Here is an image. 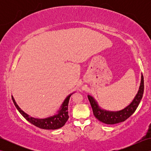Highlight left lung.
Wrapping results in <instances>:
<instances>
[{
	"label": "left lung",
	"mask_w": 151,
	"mask_h": 151,
	"mask_svg": "<svg viewBox=\"0 0 151 151\" xmlns=\"http://www.w3.org/2000/svg\"><path fill=\"white\" fill-rule=\"evenodd\" d=\"M144 91V80L143 76L142 75V79H141V84L138 92L136 94V97L133 99L132 102L124 109L119 111H111L103 110L99 107L97 101L95 99L90 95H88V99L90 102L93 112L95 117L98 120L101 121L102 123L108 124H114L121 123L128 118L130 117L136 111L137 106L142 100Z\"/></svg>",
	"instance_id": "obj_1"
}]
</instances>
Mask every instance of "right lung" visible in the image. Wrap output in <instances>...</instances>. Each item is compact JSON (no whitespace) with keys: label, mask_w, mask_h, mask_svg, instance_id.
I'll return each instance as SVG.
<instances>
[{"label":"right lung","mask_w":151,"mask_h":151,"mask_svg":"<svg viewBox=\"0 0 151 151\" xmlns=\"http://www.w3.org/2000/svg\"><path fill=\"white\" fill-rule=\"evenodd\" d=\"M72 94L73 93L67 96L66 99L64 100L62 106H61L60 110L58 111L57 114L53 115V116H50L44 119H38L30 117V115L27 114L19 107V106L16 103L15 99L12 95V101L14 102L15 107L17 108L18 111L30 123L41 129L56 130L62 127L65 124L67 121L68 120V104L70 97Z\"/></svg>","instance_id":"1"}]
</instances>
